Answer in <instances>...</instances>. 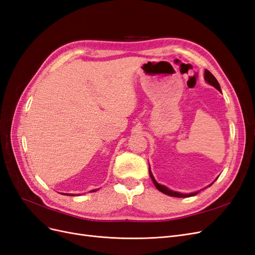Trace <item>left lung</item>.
<instances>
[{"label": "left lung", "instance_id": "8db88e82", "mask_svg": "<svg viewBox=\"0 0 255 255\" xmlns=\"http://www.w3.org/2000/svg\"><path fill=\"white\" fill-rule=\"evenodd\" d=\"M204 79H205V81H206L208 84H211L212 86H214L216 89H218L219 91H221L218 81L216 80L215 76H214L210 71H208V70H205V72H204ZM149 173H150L151 179H152L154 185H155V186H156V188H157L159 191L163 192V194H165V195H168V196H170V197H176V198H187V197L196 196V195L198 194V192H192V194H181V192L172 191V190H170L169 188H167L166 186H164V185L158 184V183L155 181V179H154L153 174L151 173V170H149Z\"/></svg>", "mask_w": 255, "mask_h": 255}]
</instances>
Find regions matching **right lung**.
I'll list each match as a JSON object with an SVG mask.
<instances>
[{
    "instance_id": "right-lung-1",
    "label": "right lung",
    "mask_w": 255,
    "mask_h": 255,
    "mask_svg": "<svg viewBox=\"0 0 255 255\" xmlns=\"http://www.w3.org/2000/svg\"><path fill=\"white\" fill-rule=\"evenodd\" d=\"M91 191H92V192H94V191H96V190H91ZM63 195H64V194H63ZM65 195H66V194H65ZM67 195H68V194H67ZM69 196H70V195H69ZM71 196H73V195H71Z\"/></svg>"
}]
</instances>
